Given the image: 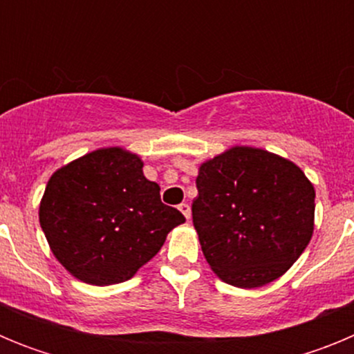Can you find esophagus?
Instances as JSON below:
<instances>
[{
  "label": "esophagus",
  "mask_w": 354,
  "mask_h": 354,
  "mask_svg": "<svg viewBox=\"0 0 354 354\" xmlns=\"http://www.w3.org/2000/svg\"><path fill=\"white\" fill-rule=\"evenodd\" d=\"M179 211L186 216V220H189V218H192V207H189V204H180Z\"/></svg>",
  "instance_id": "1"
}]
</instances>
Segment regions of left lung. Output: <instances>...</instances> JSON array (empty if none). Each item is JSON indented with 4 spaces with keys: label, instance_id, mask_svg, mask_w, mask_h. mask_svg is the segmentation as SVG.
Returning <instances> with one entry per match:
<instances>
[{
    "label": "left lung",
    "instance_id": "8db88e82",
    "mask_svg": "<svg viewBox=\"0 0 354 354\" xmlns=\"http://www.w3.org/2000/svg\"><path fill=\"white\" fill-rule=\"evenodd\" d=\"M193 225L223 282L253 289L282 277L314 232L315 192L294 162L234 147L200 167Z\"/></svg>",
    "mask_w": 354,
    "mask_h": 354
}]
</instances>
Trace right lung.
Masks as SVG:
<instances>
[{
  "label": "right lung",
  "mask_w": 354,
  "mask_h": 354,
  "mask_svg": "<svg viewBox=\"0 0 354 354\" xmlns=\"http://www.w3.org/2000/svg\"><path fill=\"white\" fill-rule=\"evenodd\" d=\"M138 156L99 149L53 174L40 227L65 270L92 286L126 282L186 218L165 205Z\"/></svg>",
  "instance_id": "1"
}]
</instances>
